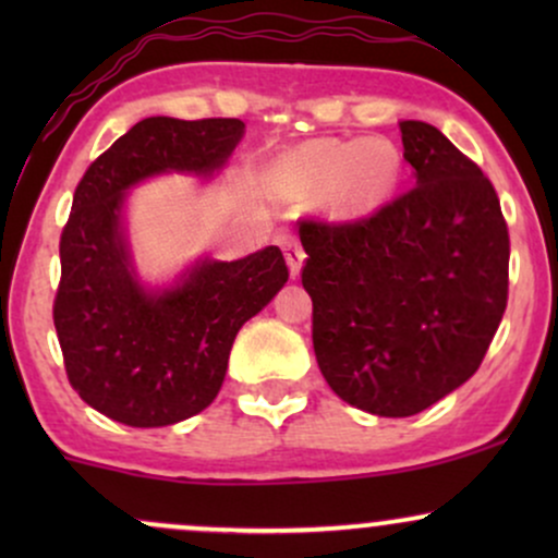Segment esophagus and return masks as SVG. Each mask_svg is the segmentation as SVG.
Instances as JSON below:
<instances>
[{"mask_svg": "<svg viewBox=\"0 0 558 558\" xmlns=\"http://www.w3.org/2000/svg\"><path fill=\"white\" fill-rule=\"evenodd\" d=\"M280 246H283L286 259H288V270H291L293 278L301 272V262H304V252H301V243L293 239V235H283L280 239Z\"/></svg>", "mask_w": 558, "mask_h": 558, "instance_id": "34e87169", "label": "esophagus"}]
</instances>
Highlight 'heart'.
<instances>
[{"instance_id":"heart-1","label":"heart","mask_w":558,"mask_h":558,"mask_svg":"<svg viewBox=\"0 0 558 558\" xmlns=\"http://www.w3.org/2000/svg\"><path fill=\"white\" fill-rule=\"evenodd\" d=\"M401 157L388 138H317L301 144L280 165V175L299 194L328 189L341 215H364L380 207L399 181Z\"/></svg>"}]
</instances>
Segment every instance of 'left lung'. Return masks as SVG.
<instances>
[{
    "label": "left lung",
    "mask_w": 558,
    "mask_h": 558,
    "mask_svg": "<svg viewBox=\"0 0 558 558\" xmlns=\"http://www.w3.org/2000/svg\"><path fill=\"white\" fill-rule=\"evenodd\" d=\"M399 128L412 189L356 220H299L317 364L377 417H412L470 380L509 299L493 183L435 125Z\"/></svg>",
    "instance_id": "8db88e82"
}]
</instances>
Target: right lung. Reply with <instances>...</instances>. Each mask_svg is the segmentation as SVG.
<instances>
[{"instance_id": "1", "label": "right lung", "mask_w": 558, "mask_h": 558, "mask_svg": "<svg viewBox=\"0 0 558 558\" xmlns=\"http://www.w3.org/2000/svg\"><path fill=\"white\" fill-rule=\"evenodd\" d=\"M241 136L239 118H146L83 172L60 235L52 315L70 386L105 417L162 427L207 409L226 380L235 332L286 286L278 246L235 262L204 259L157 296L128 270L125 191L165 170L209 175Z\"/></svg>"}]
</instances>
